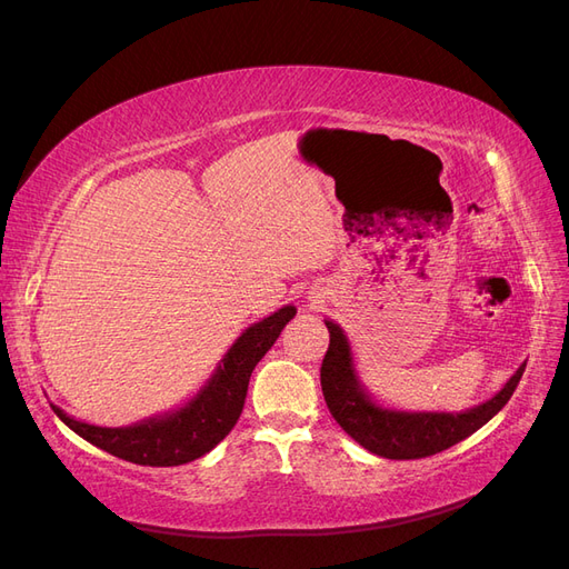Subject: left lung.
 I'll list each match as a JSON object with an SVG mask.
<instances>
[{"label":"left lung","instance_id":"1","mask_svg":"<svg viewBox=\"0 0 569 569\" xmlns=\"http://www.w3.org/2000/svg\"><path fill=\"white\" fill-rule=\"evenodd\" d=\"M330 330V349L320 368L325 403L332 418L351 439L375 456L389 460H416L451 449L458 441L475 435L501 410L525 372L522 363L503 389L489 401L460 412L443 410H396L377 403L360 382L349 337L335 320H325Z\"/></svg>","mask_w":569,"mask_h":569}]
</instances>
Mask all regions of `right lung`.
Instances as JSON below:
<instances>
[{"label":"right lung","mask_w":569,"mask_h":569,"mask_svg":"<svg viewBox=\"0 0 569 569\" xmlns=\"http://www.w3.org/2000/svg\"><path fill=\"white\" fill-rule=\"evenodd\" d=\"M295 316V306H282L280 311L247 327L222 356L206 385L178 410H168L163 416L130 427L88 425L66 416L59 406H51V410L78 437L116 458L134 465H151V468L192 462L216 449L230 435L242 416L249 377L256 363L278 341L284 325Z\"/></svg>","instance_id":"right-lung-1"}]
</instances>
